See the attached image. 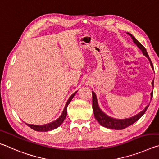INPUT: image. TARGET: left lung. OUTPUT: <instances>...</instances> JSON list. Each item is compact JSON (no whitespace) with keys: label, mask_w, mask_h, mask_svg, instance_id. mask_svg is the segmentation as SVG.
I'll return each instance as SVG.
<instances>
[{"label":"left lung","mask_w":159,"mask_h":159,"mask_svg":"<svg viewBox=\"0 0 159 159\" xmlns=\"http://www.w3.org/2000/svg\"><path fill=\"white\" fill-rule=\"evenodd\" d=\"M128 35H129L130 37H131L132 40L138 47L140 49L143 54L145 56V57L148 58L149 61L150 65L152 66V68L154 69V67H153L152 63L151 61V59L149 57L148 54H147V50L142 45V44L139 43V42L136 40L134 36L132 35L130 33H126ZM152 87H154V80L152 82ZM151 100L153 96V91H152L151 94ZM92 98H93V104H92V107H93V111L94 114V116H95V119L98 121V123L101 125L102 126L107 128V129H115V130H121L124 129L125 128L130 126L133 124H134L135 121H137L139 119H140L142 116H143L144 113H145L146 110L149 107V105H147L145 107V108L143 110H142L140 112H139L137 115L131 116V117L126 118V119H115L113 118L112 116L107 115V114H105L104 112H102V110L100 108L98 102V100H97V97L95 93L92 91Z\"/></svg>","instance_id":"8db88e82"}]
</instances>
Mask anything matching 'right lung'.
<instances>
[{"instance_id": "obj_1", "label": "right lung", "mask_w": 159, "mask_h": 159, "mask_svg": "<svg viewBox=\"0 0 159 159\" xmlns=\"http://www.w3.org/2000/svg\"><path fill=\"white\" fill-rule=\"evenodd\" d=\"M77 92V91H75L74 93H72V95L70 96V98H68V101H67L66 104L65 105V107H64V109L63 110L62 114H61L59 117H58L57 119H56L55 121L51 122V123L46 124L44 125H34V124H26V123H25V124H26L27 126H29L30 129H32L34 130H36V131L46 132V131H49V130H52L57 129V128L61 126V124L63 122L64 119H66V115H67V107H68V105L72 101V99L73 98L74 96L76 94Z\"/></svg>"}]
</instances>
